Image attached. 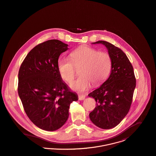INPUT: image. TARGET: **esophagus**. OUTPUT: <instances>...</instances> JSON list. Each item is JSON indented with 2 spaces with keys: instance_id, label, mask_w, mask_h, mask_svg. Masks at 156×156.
<instances>
[{
  "instance_id": "1",
  "label": "esophagus",
  "mask_w": 156,
  "mask_h": 156,
  "mask_svg": "<svg viewBox=\"0 0 156 156\" xmlns=\"http://www.w3.org/2000/svg\"><path fill=\"white\" fill-rule=\"evenodd\" d=\"M86 98V96L84 95H78V99L79 100L81 101V100H84Z\"/></svg>"
}]
</instances>
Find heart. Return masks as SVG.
<instances>
[{
    "label": "heart",
    "mask_w": 156,
    "mask_h": 156,
    "mask_svg": "<svg viewBox=\"0 0 156 156\" xmlns=\"http://www.w3.org/2000/svg\"><path fill=\"white\" fill-rule=\"evenodd\" d=\"M70 60L60 58L57 67L62 79L70 83L75 76V67L82 66L77 80L70 84L71 89L79 93L88 90L92 85L102 83L108 76L112 62L109 54L98 51L89 46H83L72 51Z\"/></svg>",
    "instance_id": "heart-1"
}]
</instances>
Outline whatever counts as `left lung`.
I'll return each instance as SVG.
<instances>
[{
	"instance_id": "1",
	"label": "left lung",
	"mask_w": 156,
	"mask_h": 156,
	"mask_svg": "<svg viewBox=\"0 0 156 156\" xmlns=\"http://www.w3.org/2000/svg\"><path fill=\"white\" fill-rule=\"evenodd\" d=\"M93 44H102L106 47L112 65L108 78L89 94L96 102L89 117L99 128L110 129L119 124L129 112L136 87V78L132 64L121 49L105 41H98Z\"/></svg>"
}]
</instances>
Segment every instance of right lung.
<instances>
[{"label":"right lung","instance_id":"1","mask_svg":"<svg viewBox=\"0 0 156 156\" xmlns=\"http://www.w3.org/2000/svg\"><path fill=\"white\" fill-rule=\"evenodd\" d=\"M68 44L58 40L41 43L28 54L18 75V94L30 119L38 128L55 131L69 117V109L78 95L70 92L57 67Z\"/></svg>","mask_w":156,"mask_h":156}]
</instances>
